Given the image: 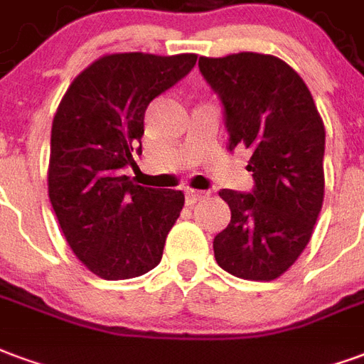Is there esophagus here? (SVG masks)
Segmentation results:
<instances>
[{
	"label": "esophagus",
	"mask_w": 364,
	"mask_h": 364,
	"mask_svg": "<svg viewBox=\"0 0 364 364\" xmlns=\"http://www.w3.org/2000/svg\"><path fill=\"white\" fill-rule=\"evenodd\" d=\"M203 198H205V192H200V190H186V203L188 205H193V203H198Z\"/></svg>",
	"instance_id": "obj_1"
}]
</instances>
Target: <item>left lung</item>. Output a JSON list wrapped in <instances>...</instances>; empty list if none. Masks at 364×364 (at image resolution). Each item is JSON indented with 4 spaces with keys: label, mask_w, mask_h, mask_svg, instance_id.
Masks as SVG:
<instances>
[{
    "label": "left lung",
    "mask_w": 364,
    "mask_h": 364,
    "mask_svg": "<svg viewBox=\"0 0 364 364\" xmlns=\"http://www.w3.org/2000/svg\"><path fill=\"white\" fill-rule=\"evenodd\" d=\"M200 71L225 106L227 149L250 153L256 182L252 193L219 192L230 223L215 237V259L240 279H277L306 248L322 209L323 122L301 75L275 55H201Z\"/></svg>",
    "instance_id": "1"
}]
</instances>
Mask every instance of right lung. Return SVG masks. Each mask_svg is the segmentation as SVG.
I'll return each instance as SVG.
<instances>
[{"label":"right lung","mask_w":364,"mask_h":364,"mask_svg":"<svg viewBox=\"0 0 364 364\" xmlns=\"http://www.w3.org/2000/svg\"><path fill=\"white\" fill-rule=\"evenodd\" d=\"M196 54H106L71 81L55 110L48 196L70 248L100 279L139 277L159 266L184 208L180 190L143 188L122 174L141 149L155 97L190 73Z\"/></svg>","instance_id":"add662e5"}]
</instances>
